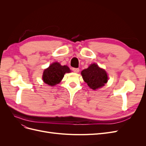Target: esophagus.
Listing matches in <instances>:
<instances>
[{
    "label": "esophagus",
    "mask_w": 146,
    "mask_h": 146,
    "mask_svg": "<svg viewBox=\"0 0 146 146\" xmlns=\"http://www.w3.org/2000/svg\"><path fill=\"white\" fill-rule=\"evenodd\" d=\"M72 70L74 72H76V73H78L79 72V70H80L78 68H73Z\"/></svg>",
    "instance_id": "obj_1"
}]
</instances>
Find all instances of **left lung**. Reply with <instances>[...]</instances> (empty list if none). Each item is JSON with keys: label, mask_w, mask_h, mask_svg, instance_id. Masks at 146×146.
Instances as JSON below:
<instances>
[{"label": "left lung", "mask_w": 146, "mask_h": 146, "mask_svg": "<svg viewBox=\"0 0 146 146\" xmlns=\"http://www.w3.org/2000/svg\"><path fill=\"white\" fill-rule=\"evenodd\" d=\"M81 74L83 80L93 90L104 86L108 80L107 73L96 63L90 64L87 69L83 70Z\"/></svg>", "instance_id": "8db88e82"}]
</instances>
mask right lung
<instances>
[{
	"label": "right lung",
	"instance_id": "add662e5",
	"mask_svg": "<svg viewBox=\"0 0 146 146\" xmlns=\"http://www.w3.org/2000/svg\"><path fill=\"white\" fill-rule=\"evenodd\" d=\"M69 72L70 70L67 66H61L59 63L55 62L44 70L42 80L47 85L53 86L61 81L66 73Z\"/></svg>",
	"mask_w": 146,
	"mask_h": 146
}]
</instances>
